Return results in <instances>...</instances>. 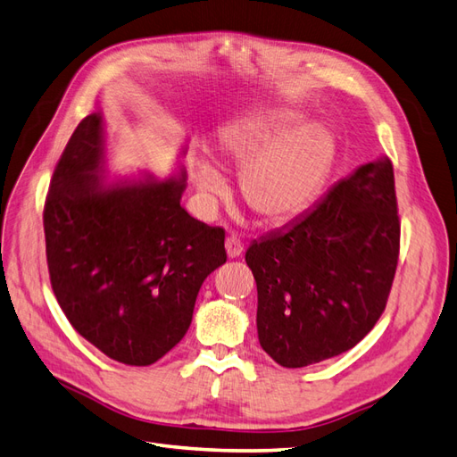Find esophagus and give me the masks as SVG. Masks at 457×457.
Listing matches in <instances>:
<instances>
[{"mask_svg":"<svg viewBox=\"0 0 457 457\" xmlns=\"http://www.w3.org/2000/svg\"><path fill=\"white\" fill-rule=\"evenodd\" d=\"M243 241L237 236H229L226 237V253L229 259H237V256L243 253Z\"/></svg>","mask_w":457,"mask_h":457,"instance_id":"obj_1","label":"esophagus"}]
</instances>
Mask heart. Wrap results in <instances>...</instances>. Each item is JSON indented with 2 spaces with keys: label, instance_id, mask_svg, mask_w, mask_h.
<instances>
[{
  "label": "heart",
  "instance_id": "1",
  "mask_svg": "<svg viewBox=\"0 0 457 457\" xmlns=\"http://www.w3.org/2000/svg\"><path fill=\"white\" fill-rule=\"evenodd\" d=\"M220 150L239 171L243 203L266 224H279L305 210L330 171L334 140L322 125L289 108H262L229 123ZM195 187L210 201L226 191V178L208 156L189 160Z\"/></svg>",
  "mask_w": 457,
  "mask_h": 457
}]
</instances>
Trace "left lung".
<instances>
[{"label":"left lung","instance_id":"1","mask_svg":"<svg viewBox=\"0 0 457 457\" xmlns=\"http://www.w3.org/2000/svg\"><path fill=\"white\" fill-rule=\"evenodd\" d=\"M397 253L394 168L380 156L245 253L259 294L262 349L299 369L357 345L386 307Z\"/></svg>","mask_w":457,"mask_h":457}]
</instances>
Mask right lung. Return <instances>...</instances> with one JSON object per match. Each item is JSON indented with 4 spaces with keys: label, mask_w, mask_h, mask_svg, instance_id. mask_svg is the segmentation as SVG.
I'll list each match as a JSON object with an SVG mask.
<instances>
[{
    "label": "right lung",
    "mask_w": 457,
    "mask_h": 457,
    "mask_svg": "<svg viewBox=\"0 0 457 457\" xmlns=\"http://www.w3.org/2000/svg\"><path fill=\"white\" fill-rule=\"evenodd\" d=\"M106 173V121L90 113L69 138L44 206L52 289L85 340L146 367L189 330L198 289L228 259L226 233L181 206V163L166 179Z\"/></svg>",
    "instance_id": "add662e5"
}]
</instances>
